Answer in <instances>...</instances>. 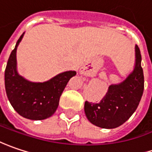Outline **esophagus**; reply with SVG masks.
Segmentation results:
<instances>
[{"label": "esophagus", "instance_id": "obj_1", "mask_svg": "<svg viewBox=\"0 0 152 152\" xmlns=\"http://www.w3.org/2000/svg\"><path fill=\"white\" fill-rule=\"evenodd\" d=\"M80 72L82 73V74H85V75H87V74H88L89 73V70L85 66H83V67H82L81 68V69H80Z\"/></svg>", "mask_w": 152, "mask_h": 152}]
</instances>
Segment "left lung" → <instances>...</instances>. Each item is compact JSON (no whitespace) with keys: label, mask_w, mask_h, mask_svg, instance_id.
<instances>
[{"label":"left lung","mask_w":152,"mask_h":152,"mask_svg":"<svg viewBox=\"0 0 152 152\" xmlns=\"http://www.w3.org/2000/svg\"><path fill=\"white\" fill-rule=\"evenodd\" d=\"M135 67L126 80L118 85L110 86L99 103L86 101L84 110L91 123L102 129L121 126L135 111L144 92V74L141 54L135 46Z\"/></svg>","instance_id":"1"}]
</instances>
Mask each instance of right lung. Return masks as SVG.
<instances>
[{"label": "right lung", "instance_id": "1", "mask_svg": "<svg viewBox=\"0 0 152 152\" xmlns=\"http://www.w3.org/2000/svg\"><path fill=\"white\" fill-rule=\"evenodd\" d=\"M23 34L18 40L7 64L6 93L12 106L19 115L30 120H43L54 114L64 89L76 72H63L45 83H31L19 76L16 69V52Z\"/></svg>", "mask_w": 152, "mask_h": 152}]
</instances>
